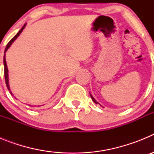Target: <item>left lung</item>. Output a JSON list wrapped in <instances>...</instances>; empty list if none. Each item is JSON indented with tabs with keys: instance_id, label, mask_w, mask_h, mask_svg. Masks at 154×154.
<instances>
[{
	"instance_id": "obj_1",
	"label": "left lung",
	"mask_w": 154,
	"mask_h": 154,
	"mask_svg": "<svg viewBox=\"0 0 154 154\" xmlns=\"http://www.w3.org/2000/svg\"><path fill=\"white\" fill-rule=\"evenodd\" d=\"M90 96H91V98H92V101H93L94 103H96V104H99V103H97V102L96 101V99H95L93 97H92V95H91V94H90Z\"/></svg>"
}]
</instances>
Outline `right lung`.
<instances>
[{
  "mask_svg": "<svg viewBox=\"0 0 154 154\" xmlns=\"http://www.w3.org/2000/svg\"><path fill=\"white\" fill-rule=\"evenodd\" d=\"M25 25H26V24H24V26H23L22 28H21V29L20 30V31H18V32H17V35H16L13 38H12L11 40L10 41V42H8V45H7V46H6V48H5V55H4V67H5V82H6L7 88H8V90H9V91H10V87H9V84H8V67H7L6 58H5V52H6V51H8V48H10V46L11 45L12 43H13V42H14V41H15L16 39H17V37H18L19 35H20V34H21V32H22V31H23V30H24V28H25ZM11 95H12L11 92ZM30 106L34 107V106ZM38 106L39 107V106Z\"/></svg>",
  "mask_w": 154,
  "mask_h": 154,
  "instance_id": "obj_1",
  "label": "right lung"
}]
</instances>
